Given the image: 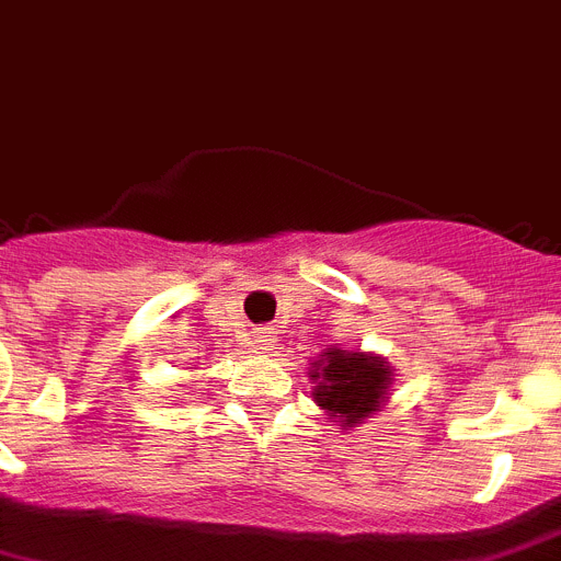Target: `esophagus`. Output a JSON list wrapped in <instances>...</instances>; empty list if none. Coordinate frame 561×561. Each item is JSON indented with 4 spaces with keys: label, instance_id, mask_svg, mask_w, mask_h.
Segmentation results:
<instances>
[{
    "label": "esophagus",
    "instance_id": "obj_1",
    "mask_svg": "<svg viewBox=\"0 0 561 561\" xmlns=\"http://www.w3.org/2000/svg\"><path fill=\"white\" fill-rule=\"evenodd\" d=\"M276 341V333H274V328H256L253 330V344H256V347H271V344H274Z\"/></svg>",
    "mask_w": 561,
    "mask_h": 561
}]
</instances>
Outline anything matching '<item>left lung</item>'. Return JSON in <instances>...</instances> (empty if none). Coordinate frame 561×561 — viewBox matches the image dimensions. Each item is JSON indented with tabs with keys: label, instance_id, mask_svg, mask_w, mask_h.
Instances as JSON below:
<instances>
[{
	"label": "left lung",
	"instance_id": "1",
	"mask_svg": "<svg viewBox=\"0 0 561 561\" xmlns=\"http://www.w3.org/2000/svg\"><path fill=\"white\" fill-rule=\"evenodd\" d=\"M310 381L319 383L313 389L316 403L328 409L330 417H335L339 423L353 426L381 407L383 396H387L389 373L381 358L347 353V350H328L316 362V373H310Z\"/></svg>",
	"mask_w": 561,
	"mask_h": 561
}]
</instances>
